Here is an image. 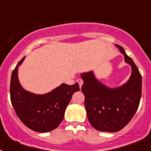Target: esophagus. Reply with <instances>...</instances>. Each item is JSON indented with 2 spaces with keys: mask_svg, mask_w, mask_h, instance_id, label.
<instances>
[{
  "mask_svg": "<svg viewBox=\"0 0 151 151\" xmlns=\"http://www.w3.org/2000/svg\"><path fill=\"white\" fill-rule=\"evenodd\" d=\"M77 82L78 83V85H79V88H81L82 86V85H83V81H82V79H80L79 78V79L77 80Z\"/></svg>",
  "mask_w": 151,
  "mask_h": 151,
  "instance_id": "1",
  "label": "esophagus"
}]
</instances>
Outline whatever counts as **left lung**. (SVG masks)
Returning <instances> with one entry per match:
<instances>
[{"label":"left lung","instance_id":"left-lung-1","mask_svg":"<svg viewBox=\"0 0 151 151\" xmlns=\"http://www.w3.org/2000/svg\"><path fill=\"white\" fill-rule=\"evenodd\" d=\"M116 46L124 55L125 62L132 67L130 78L125 84L109 88L96 78L93 71L81 74L88 119L100 132H116L123 129L135 114L141 97L142 78L139 70L123 47Z\"/></svg>","mask_w":151,"mask_h":151}]
</instances>
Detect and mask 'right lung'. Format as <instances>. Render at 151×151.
I'll list each match as a JSON object with an SVG mask.
<instances>
[{
    "instance_id": "right-lung-1",
    "label": "right lung",
    "mask_w": 151,
    "mask_h": 151,
    "mask_svg": "<svg viewBox=\"0 0 151 151\" xmlns=\"http://www.w3.org/2000/svg\"><path fill=\"white\" fill-rule=\"evenodd\" d=\"M25 57L17 63L10 80V100L17 116L29 129L38 132H48L57 129L63 119L65 111L79 85L61 84L51 91L37 94L25 90L18 78L19 66Z\"/></svg>"
}]
</instances>
